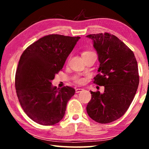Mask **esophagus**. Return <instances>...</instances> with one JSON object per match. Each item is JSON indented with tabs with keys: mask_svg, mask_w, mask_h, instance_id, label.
Listing matches in <instances>:
<instances>
[{
	"mask_svg": "<svg viewBox=\"0 0 149 149\" xmlns=\"http://www.w3.org/2000/svg\"><path fill=\"white\" fill-rule=\"evenodd\" d=\"M84 90L83 89H81V88H77V89H75V93H80L81 91H82Z\"/></svg>",
	"mask_w": 149,
	"mask_h": 149,
	"instance_id": "34e87169",
	"label": "esophagus"
}]
</instances>
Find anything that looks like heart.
<instances>
[{
    "instance_id": "1",
    "label": "heart",
    "mask_w": 149,
    "mask_h": 149,
    "mask_svg": "<svg viewBox=\"0 0 149 149\" xmlns=\"http://www.w3.org/2000/svg\"><path fill=\"white\" fill-rule=\"evenodd\" d=\"M90 52H93V51H90V50H87V51H84L82 53V55H84L85 54H87V53H90ZM74 80L75 83H77L78 84H83L85 81V79L83 77H81L79 76H75L74 78Z\"/></svg>"
}]
</instances>
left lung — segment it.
Masks as SVG:
<instances>
[{
  "mask_svg": "<svg viewBox=\"0 0 149 149\" xmlns=\"http://www.w3.org/2000/svg\"><path fill=\"white\" fill-rule=\"evenodd\" d=\"M93 41L100 65L93 83L104 87V92L91 93L87 106L89 117L100 123L119 119L132 102L139 83L134 53L121 40L108 33L87 36Z\"/></svg>",
  "mask_w": 149,
  "mask_h": 149,
  "instance_id": "8db88e82",
  "label": "left lung"
}]
</instances>
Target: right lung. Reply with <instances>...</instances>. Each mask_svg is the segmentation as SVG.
I'll use <instances>...</instances> for the list:
<instances>
[{
  "instance_id": "obj_1",
  "label": "right lung",
  "mask_w": 149,
  "mask_h": 149,
  "mask_svg": "<svg viewBox=\"0 0 149 149\" xmlns=\"http://www.w3.org/2000/svg\"><path fill=\"white\" fill-rule=\"evenodd\" d=\"M79 39L46 35L29 45L20 57L15 87L22 108L35 122L52 125L64 117L67 103L75 91L69 86L57 89L51 81L62 69Z\"/></svg>"
}]
</instances>
